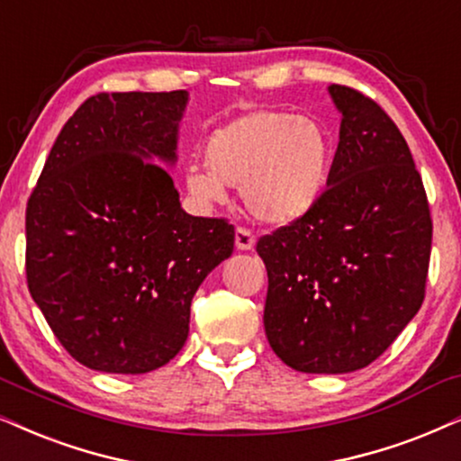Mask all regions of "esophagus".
<instances>
[{"mask_svg":"<svg viewBox=\"0 0 461 461\" xmlns=\"http://www.w3.org/2000/svg\"><path fill=\"white\" fill-rule=\"evenodd\" d=\"M235 245H237V249H241V252H249V249H254V245H256L254 232L245 229V226H239V229L235 230Z\"/></svg>","mask_w":461,"mask_h":461,"instance_id":"1","label":"esophagus"}]
</instances>
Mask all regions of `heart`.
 Listing matches in <instances>:
<instances>
[{"instance_id":"1","label":"heart","mask_w":461,"mask_h":461,"mask_svg":"<svg viewBox=\"0 0 461 461\" xmlns=\"http://www.w3.org/2000/svg\"><path fill=\"white\" fill-rule=\"evenodd\" d=\"M205 167H188L184 186L201 205L241 186L245 207L260 222L285 226L313 212L332 167V140L318 121L282 110L241 113L209 135Z\"/></svg>"}]
</instances>
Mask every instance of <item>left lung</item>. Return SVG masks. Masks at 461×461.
<instances>
[{"label": "left lung", "instance_id": "left-lung-1", "mask_svg": "<svg viewBox=\"0 0 461 461\" xmlns=\"http://www.w3.org/2000/svg\"><path fill=\"white\" fill-rule=\"evenodd\" d=\"M328 91L343 113L328 188L256 252L268 275V345L301 373L339 375L375 362L420 311L432 218L392 118L356 88Z\"/></svg>", "mask_w": 461, "mask_h": 461}]
</instances>
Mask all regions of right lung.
Listing matches in <instances>:
<instances>
[{
    "mask_svg": "<svg viewBox=\"0 0 461 461\" xmlns=\"http://www.w3.org/2000/svg\"><path fill=\"white\" fill-rule=\"evenodd\" d=\"M188 93H99L65 122L27 201V285L59 343L101 373L160 368L235 226L179 205L167 169Z\"/></svg>",
    "mask_w": 461,
    "mask_h": 461,
    "instance_id": "add662e5",
    "label": "right lung"
}]
</instances>
